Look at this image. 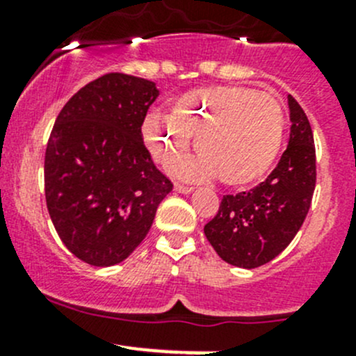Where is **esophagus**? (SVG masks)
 Masks as SVG:
<instances>
[{
  "label": "esophagus",
  "mask_w": 356,
  "mask_h": 356,
  "mask_svg": "<svg viewBox=\"0 0 356 356\" xmlns=\"http://www.w3.org/2000/svg\"><path fill=\"white\" fill-rule=\"evenodd\" d=\"M193 186H188V184H181V182H175V191L179 193H184V195H188V193L193 191Z\"/></svg>",
  "instance_id": "34e87169"
}]
</instances>
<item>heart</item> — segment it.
<instances>
[{
    "instance_id": "heart-1",
    "label": "heart",
    "mask_w": 356,
    "mask_h": 356,
    "mask_svg": "<svg viewBox=\"0 0 356 356\" xmlns=\"http://www.w3.org/2000/svg\"><path fill=\"white\" fill-rule=\"evenodd\" d=\"M284 108L274 92L246 86H208L179 96L168 117L148 115L143 138L165 167L188 155L195 138L200 156L179 174L207 179L217 174L229 188H245L272 168L284 136Z\"/></svg>"
}]
</instances>
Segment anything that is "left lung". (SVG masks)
<instances>
[{"label":"left lung","mask_w":356,"mask_h":356,"mask_svg":"<svg viewBox=\"0 0 356 356\" xmlns=\"http://www.w3.org/2000/svg\"><path fill=\"white\" fill-rule=\"evenodd\" d=\"M289 145L277 167L250 191L225 195L204 236L227 264L257 268L293 241L312 204L317 160L314 132L300 103L288 96Z\"/></svg>","instance_id":"left-lung-1"}]
</instances>
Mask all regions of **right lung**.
Masks as SVG:
<instances>
[{
    "label": "right lung",
    "mask_w": 356,
    "mask_h": 356,
    "mask_svg": "<svg viewBox=\"0 0 356 356\" xmlns=\"http://www.w3.org/2000/svg\"><path fill=\"white\" fill-rule=\"evenodd\" d=\"M155 82L110 72L79 89L56 117L44 156V196L63 245L95 267L143 243L174 184L153 163L143 122Z\"/></svg>",
    "instance_id": "add662e5"
}]
</instances>
